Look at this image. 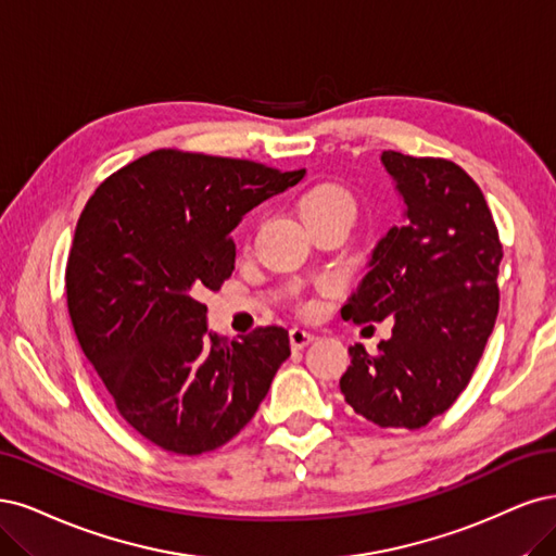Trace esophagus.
I'll return each mask as SVG.
<instances>
[{
  "label": "esophagus",
  "instance_id": "obj_1",
  "mask_svg": "<svg viewBox=\"0 0 556 556\" xmlns=\"http://www.w3.org/2000/svg\"><path fill=\"white\" fill-rule=\"evenodd\" d=\"M289 339H291V346H293V349H304V346L314 342L316 334H314V332H307L304 328H293V330L289 332Z\"/></svg>",
  "mask_w": 556,
  "mask_h": 556
}]
</instances>
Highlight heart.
<instances>
[{"label": "heart", "instance_id": "obj_1", "mask_svg": "<svg viewBox=\"0 0 556 556\" xmlns=\"http://www.w3.org/2000/svg\"><path fill=\"white\" fill-rule=\"evenodd\" d=\"M298 210L302 214V219H316V217H326V214L339 212V210H349L353 212V195L334 182H318L309 187L300 195Z\"/></svg>", "mask_w": 556, "mask_h": 556}]
</instances>
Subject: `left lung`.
<instances>
[{
    "mask_svg": "<svg viewBox=\"0 0 556 556\" xmlns=\"http://www.w3.org/2000/svg\"><path fill=\"white\" fill-rule=\"evenodd\" d=\"M406 203L404 226L376 244L371 270L344 304L353 324L395 318L367 353L349 349L339 388L379 427L420 429L469 386L498 314V230L469 173L441 156L383 152Z\"/></svg>",
    "mask_w": 556,
    "mask_h": 556,
    "instance_id": "1",
    "label": "left lung"
}]
</instances>
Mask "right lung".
<instances>
[{"instance_id":"right-lung-1","label":"right lung","mask_w":556,"mask_h":556,"mask_svg":"<svg viewBox=\"0 0 556 556\" xmlns=\"http://www.w3.org/2000/svg\"><path fill=\"white\" fill-rule=\"evenodd\" d=\"M302 170L249 159L154 150L87 201L66 261V304L87 361L140 437L177 455L228 443L254 418L289 332L207 334V307L236 270L230 230L298 185Z\"/></svg>"}]
</instances>
